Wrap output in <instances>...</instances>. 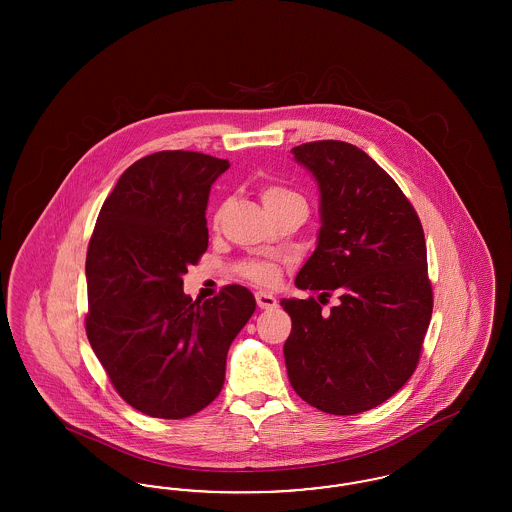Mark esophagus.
<instances>
[{"label":"esophagus","instance_id":"34e87169","mask_svg":"<svg viewBox=\"0 0 512 512\" xmlns=\"http://www.w3.org/2000/svg\"><path fill=\"white\" fill-rule=\"evenodd\" d=\"M255 301H257V305H259V309H274V307L278 305L276 297L267 292L255 293Z\"/></svg>","mask_w":512,"mask_h":512}]
</instances>
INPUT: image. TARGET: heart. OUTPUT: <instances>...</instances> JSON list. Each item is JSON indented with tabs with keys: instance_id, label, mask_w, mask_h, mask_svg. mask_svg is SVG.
Segmentation results:
<instances>
[{
	"instance_id": "b5f03b06",
	"label": "heart",
	"mask_w": 512,
	"mask_h": 512,
	"mask_svg": "<svg viewBox=\"0 0 512 512\" xmlns=\"http://www.w3.org/2000/svg\"><path fill=\"white\" fill-rule=\"evenodd\" d=\"M263 197V203L267 209H274L282 203H288L292 199H299V195L288 190V188H282V186H267L263 188L261 192ZM219 219V217H217ZM236 274L242 276L247 282L251 284H257V286H276L280 282V268L276 267L274 263H268V261H259V259H245L242 263L236 265Z\"/></svg>"
}]
</instances>
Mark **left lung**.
Masks as SVG:
<instances>
[{
  "label": "left lung",
  "mask_w": 512,
  "mask_h": 512,
  "mask_svg": "<svg viewBox=\"0 0 512 512\" xmlns=\"http://www.w3.org/2000/svg\"><path fill=\"white\" fill-rule=\"evenodd\" d=\"M292 153L317 178L322 220L295 286L322 303L336 292L341 303L324 314L315 297L280 301L292 317L288 376L324 413H365L401 390L420 359L434 307L424 230L411 201L363 149L320 140Z\"/></svg>",
  "instance_id": "1"
}]
</instances>
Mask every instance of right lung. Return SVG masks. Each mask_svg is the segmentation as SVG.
Listing matches in <instances>:
<instances>
[{"mask_svg": "<svg viewBox=\"0 0 512 512\" xmlns=\"http://www.w3.org/2000/svg\"><path fill=\"white\" fill-rule=\"evenodd\" d=\"M230 167L197 151H157L122 172L86 255V334L113 388L153 418H186L222 390L228 347L255 311L244 286L197 301L182 274L209 245L211 184Z\"/></svg>", "mask_w": 512, "mask_h": 512, "instance_id": "obj_1", "label": "right lung"}]
</instances>
